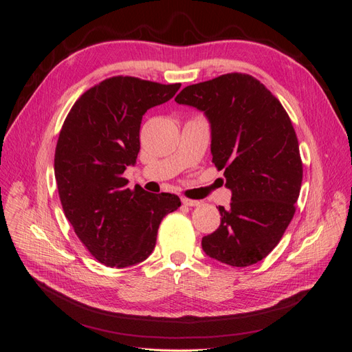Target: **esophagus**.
<instances>
[{"label":"esophagus","instance_id":"esophagus-1","mask_svg":"<svg viewBox=\"0 0 352 352\" xmlns=\"http://www.w3.org/2000/svg\"><path fill=\"white\" fill-rule=\"evenodd\" d=\"M182 202H184V206H186V207H198L201 202L199 201H195V199H188V198H182Z\"/></svg>","mask_w":352,"mask_h":352}]
</instances>
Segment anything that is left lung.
Returning a JSON list of instances; mask_svg holds the SVG:
<instances>
[{
    "label": "left lung",
    "instance_id": "8db88e82",
    "mask_svg": "<svg viewBox=\"0 0 352 352\" xmlns=\"http://www.w3.org/2000/svg\"><path fill=\"white\" fill-rule=\"evenodd\" d=\"M175 101L204 113L212 163L225 170L232 192L202 250L233 267L261 261L283 236L300 197L302 163L289 116L263 83L242 73L189 85Z\"/></svg>",
    "mask_w": 352,
    "mask_h": 352
}]
</instances>
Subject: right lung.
<instances>
[{
  "instance_id": "obj_1",
  "label": "right lung",
  "mask_w": 352,
  "mask_h": 352,
  "mask_svg": "<svg viewBox=\"0 0 352 352\" xmlns=\"http://www.w3.org/2000/svg\"><path fill=\"white\" fill-rule=\"evenodd\" d=\"M179 88L131 76L105 79L74 102L61 127L54 173L63 210L82 243L109 267L150 257L160 223L180 207L177 195L131 190L123 177L140 153L142 116Z\"/></svg>"
}]
</instances>
